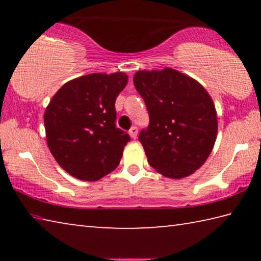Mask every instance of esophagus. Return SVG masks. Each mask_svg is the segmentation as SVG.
<instances>
[{"instance_id":"obj_1","label":"esophagus","mask_w":261,"mask_h":261,"mask_svg":"<svg viewBox=\"0 0 261 261\" xmlns=\"http://www.w3.org/2000/svg\"><path fill=\"white\" fill-rule=\"evenodd\" d=\"M129 134H130L132 139H136L137 138V135H138V129H137L136 126H132L131 129H130V131H129Z\"/></svg>"}]
</instances>
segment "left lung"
I'll use <instances>...</instances> for the list:
<instances>
[{
	"label": "left lung",
	"mask_w": 261,
	"mask_h": 261,
	"mask_svg": "<svg viewBox=\"0 0 261 261\" xmlns=\"http://www.w3.org/2000/svg\"><path fill=\"white\" fill-rule=\"evenodd\" d=\"M134 84L149 115L138 138L148 163L166 177L193 174L210 156L218 135L210 94L193 78L170 68L141 70Z\"/></svg>",
	"instance_id": "8db88e82"
}]
</instances>
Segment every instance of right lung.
<instances>
[{
  "instance_id": "add662e5",
  "label": "right lung",
  "mask_w": 261,
  "mask_h": 261,
  "mask_svg": "<svg viewBox=\"0 0 261 261\" xmlns=\"http://www.w3.org/2000/svg\"><path fill=\"white\" fill-rule=\"evenodd\" d=\"M124 72L91 73L65 83L46 108L49 151L73 177L99 180L116 169L130 136L116 126L115 101Z\"/></svg>"
}]
</instances>
